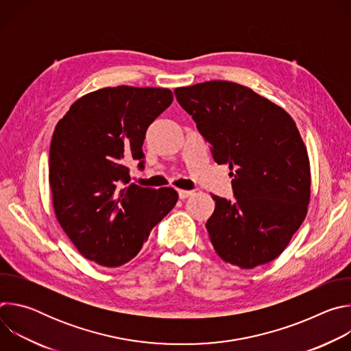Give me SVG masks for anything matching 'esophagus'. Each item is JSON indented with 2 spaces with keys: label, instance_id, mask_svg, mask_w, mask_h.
I'll return each mask as SVG.
<instances>
[{
  "label": "esophagus",
  "instance_id": "1",
  "mask_svg": "<svg viewBox=\"0 0 351 351\" xmlns=\"http://www.w3.org/2000/svg\"><path fill=\"white\" fill-rule=\"evenodd\" d=\"M178 194H179L180 199H184V198L193 195V191H190V190H178Z\"/></svg>",
  "mask_w": 351,
  "mask_h": 351
}]
</instances>
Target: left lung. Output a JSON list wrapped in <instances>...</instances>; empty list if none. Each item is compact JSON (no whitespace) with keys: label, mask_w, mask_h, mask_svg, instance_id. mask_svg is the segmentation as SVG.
I'll return each mask as SVG.
<instances>
[{"label":"left lung","mask_w":351,"mask_h":351,"mask_svg":"<svg viewBox=\"0 0 351 351\" xmlns=\"http://www.w3.org/2000/svg\"><path fill=\"white\" fill-rule=\"evenodd\" d=\"M175 95L214 161L233 171L234 199L213 195L215 210L206 223L217 254L243 269L271 263L310 203V161L294 121L268 98L226 80L178 87Z\"/></svg>","instance_id":"8db88e82"}]
</instances>
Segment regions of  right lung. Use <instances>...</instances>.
Wrapping results in <instances>:
<instances>
[{
  "label": "right lung",
  "instance_id": "obj_1",
  "mask_svg": "<svg viewBox=\"0 0 351 351\" xmlns=\"http://www.w3.org/2000/svg\"><path fill=\"white\" fill-rule=\"evenodd\" d=\"M169 88L118 86L88 93L57 123L49 145V187L60 225L79 253L115 268L137 256L175 207L172 187H140L128 165L144 168L148 126L171 104Z\"/></svg>",
  "mask_w": 351,
  "mask_h": 351
}]
</instances>
